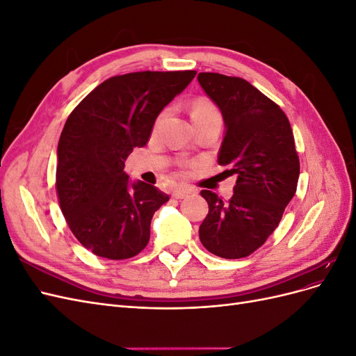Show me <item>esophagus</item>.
I'll return each instance as SVG.
<instances>
[{
    "mask_svg": "<svg viewBox=\"0 0 356 356\" xmlns=\"http://www.w3.org/2000/svg\"><path fill=\"white\" fill-rule=\"evenodd\" d=\"M191 193H193V190H190V188H177V190L172 191V197H174V199H184L188 195H191Z\"/></svg>",
    "mask_w": 356,
    "mask_h": 356,
    "instance_id": "1",
    "label": "esophagus"
}]
</instances>
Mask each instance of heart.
Wrapping results in <instances>:
<instances>
[{
  "label": "heart",
  "mask_w": 356,
  "mask_h": 356,
  "mask_svg": "<svg viewBox=\"0 0 356 356\" xmlns=\"http://www.w3.org/2000/svg\"><path fill=\"white\" fill-rule=\"evenodd\" d=\"M165 117H166V111L160 113L157 115L156 123H154V131H159L161 123H163V120H165ZM190 117H191L193 123H197V122H202V120H208V118H218L220 111L217 108V105H215L211 99L196 98L190 105ZM181 166L188 168L191 165L187 163V161H184V163H181Z\"/></svg>",
  "instance_id": "b5f03b06"
}]
</instances>
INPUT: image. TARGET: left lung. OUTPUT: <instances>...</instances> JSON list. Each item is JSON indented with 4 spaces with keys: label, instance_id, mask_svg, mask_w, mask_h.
<instances>
[{
    "label": "left lung",
    "instance_id": "obj_1",
    "mask_svg": "<svg viewBox=\"0 0 356 356\" xmlns=\"http://www.w3.org/2000/svg\"><path fill=\"white\" fill-rule=\"evenodd\" d=\"M197 80L227 126L218 163L238 175L229 200L202 190L209 212L199 229L202 245L221 258H243L264 245L294 197L300 160L293 129L276 102L241 77L200 72Z\"/></svg>",
    "mask_w": 356,
    "mask_h": 356
}]
</instances>
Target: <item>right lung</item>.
Segmentation results:
<instances>
[{"mask_svg":"<svg viewBox=\"0 0 356 356\" xmlns=\"http://www.w3.org/2000/svg\"><path fill=\"white\" fill-rule=\"evenodd\" d=\"M195 75H114L68 115L58 144L56 195L72 234L95 255L126 260L147 246L153 215L169 196L143 181L131 184L124 161L148 143L160 111Z\"/></svg>","mask_w":356,"mask_h":356,"instance_id":"1","label":"right lung"}]
</instances>
